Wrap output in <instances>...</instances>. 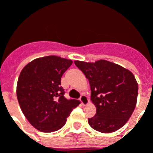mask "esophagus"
Here are the masks:
<instances>
[{"mask_svg": "<svg viewBox=\"0 0 153 153\" xmlns=\"http://www.w3.org/2000/svg\"><path fill=\"white\" fill-rule=\"evenodd\" d=\"M79 100H80V102H81V104H82L83 106H86V105H88V102H89L88 98L87 96H85V95H81Z\"/></svg>", "mask_w": 153, "mask_h": 153, "instance_id": "34e87169", "label": "esophagus"}]
</instances>
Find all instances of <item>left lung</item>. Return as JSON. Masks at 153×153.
<instances>
[{"instance_id": "left-lung-1", "label": "left lung", "mask_w": 153, "mask_h": 153, "mask_svg": "<svg viewBox=\"0 0 153 153\" xmlns=\"http://www.w3.org/2000/svg\"><path fill=\"white\" fill-rule=\"evenodd\" d=\"M74 64L89 81L91 100L97 108L96 115L88 119L90 126L101 133L120 129L136 106L138 88L134 74L107 60Z\"/></svg>"}]
</instances>
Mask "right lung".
I'll return each mask as SVG.
<instances>
[{
  "label": "right lung",
  "mask_w": 153,
  "mask_h": 153,
  "mask_svg": "<svg viewBox=\"0 0 153 153\" xmlns=\"http://www.w3.org/2000/svg\"><path fill=\"white\" fill-rule=\"evenodd\" d=\"M72 60L56 56L35 59L22 70L17 83V98L29 123L42 132L63 127L79 100L66 99L60 86L63 74Z\"/></svg>",
  "instance_id": "1"
}]
</instances>
